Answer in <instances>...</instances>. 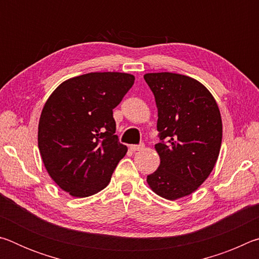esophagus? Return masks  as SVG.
<instances>
[{
    "mask_svg": "<svg viewBox=\"0 0 259 259\" xmlns=\"http://www.w3.org/2000/svg\"><path fill=\"white\" fill-rule=\"evenodd\" d=\"M129 148L131 151L137 152V151H143L144 150V144H140V145H130Z\"/></svg>",
    "mask_w": 259,
    "mask_h": 259,
    "instance_id": "obj_1",
    "label": "esophagus"
}]
</instances>
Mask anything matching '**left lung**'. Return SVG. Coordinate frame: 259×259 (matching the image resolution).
I'll return each mask as SVG.
<instances>
[{"label": "left lung", "mask_w": 259, "mask_h": 259, "mask_svg": "<svg viewBox=\"0 0 259 259\" xmlns=\"http://www.w3.org/2000/svg\"><path fill=\"white\" fill-rule=\"evenodd\" d=\"M155 97L160 165L147 184L161 198L192 194L208 178L222 145L223 124L216 100L202 83L182 74L144 75Z\"/></svg>", "instance_id": "8db88e82"}]
</instances>
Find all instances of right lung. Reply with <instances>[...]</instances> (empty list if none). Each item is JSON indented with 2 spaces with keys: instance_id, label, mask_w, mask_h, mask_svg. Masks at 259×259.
I'll list each match as a JSON object with an SVG mask.
<instances>
[{
  "instance_id": "obj_1",
  "label": "right lung",
  "mask_w": 259,
  "mask_h": 259,
  "mask_svg": "<svg viewBox=\"0 0 259 259\" xmlns=\"http://www.w3.org/2000/svg\"><path fill=\"white\" fill-rule=\"evenodd\" d=\"M134 82L126 73H88L68 78L48 98L38 122V150L49 176L74 198L104 190L128 151L114 135L113 109Z\"/></svg>"
}]
</instances>
